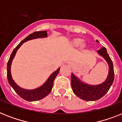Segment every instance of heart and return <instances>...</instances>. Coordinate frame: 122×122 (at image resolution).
Segmentation results:
<instances>
[{"label": "heart", "mask_w": 122, "mask_h": 122, "mask_svg": "<svg viewBox=\"0 0 122 122\" xmlns=\"http://www.w3.org/2000/svg\"><path fill=\"white\" fill-rule=\"evenodd\" d=\"M82 42V40L81 38H76L72 41V45L74 46L77 47V46H79L81 44Z\"/></svg>", "instance_id": "1"}]
</instances>
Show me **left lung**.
Instances as JSON below:
<instances>
[{
    "mask_svg": "<svg viewBox=\"0 0 122 122\" xmlns=\"http://www.w3.org/2000/svg\"><path fill=\"white\" fill-rule=\"evenodd\" d=\"M96 42H99L96 40ZM98 53L104 57L109 66V74L107 80L103 84L97 86H91L81 82L72 73L71 86L74 93L79 98L85 101H95L101 98L107 93L113 82L114 74L113 65L112 59L107 53V49L103 47L98 51Z\"/></svg>",
    "mask_w": 122,
    "mask_h": 122,
    "instance_id": "1",
    "label": "left lung"
}]
</instances>
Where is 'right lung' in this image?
Here are the masks:
<instances>
[{"mask_svg":"<svg viewBox=\"0 0 122 122\" xmlns=\"http://www.w3.org/2000/svg\"><path fill=\"white\" fill-rule=\"evenodd\" d=\"M47 36V33L46 31H36L33 33L30 34L24 38L22 41L20 42L18 45L14 48L13 51L12 52L11 55L10 56V58L9 59V61L7 62V80L9 84L10 85L14 90L15 91V92L19 95L22 99L26 100L28 101H38V100H41L45 96H46L48 94L51 92V89L53 87V82L55 80V77L58 74L60 68L56 70L55 72H53L52 74L50 76L48 79L46 81L45 83L41 87L35 89L33 90H26L24 89H22L19 87L14 82V81L12 79L10 74V66H11L12 61L15 55V53L19 48L22 45V43L26 42L27 41L32 40V39L38 38H44V37Z\"/></svg>","mask_w":122,"mask_h":122,"instance_id":"obj_1","label":"right lung"}]
</instances>
